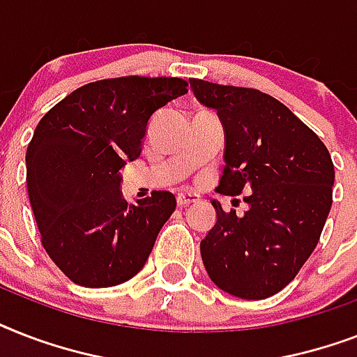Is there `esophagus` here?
Segmentation results:
<instances>
[{
	"mask_svg": "<svg viewBox=\"0 0 357 357\" xmlns=\"http://www.w3.org/2000/svg\"><path fill=\"white\" fill-rule=\"evenodd\" d=\"M198 200H200V196L195 195V192H189V190H181V192H178V196H176V202H178L179 207L189 206V204H196Z\"/></svg>",
	"mask_w": 357,
	"mask_h": 357,
	"instance_id": "esophagus-1",
	"label": "esophagus"
}]
</instances>
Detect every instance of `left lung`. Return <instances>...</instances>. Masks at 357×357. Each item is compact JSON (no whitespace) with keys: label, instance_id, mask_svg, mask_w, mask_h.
Masks as SVG:
<instances>
[{"label":"left lung","instance_id":"left-lung-1","mask_svg":"<svg viewBox=\"0 0 357 357\" xmlns=\"http://www.w3.org/2000/svg\"><path fill=\"white\" fill-rule=\"evenodd\" d=\"M190 91L222 122L224 172L217 190L248 192L243 217L211 202L217 222L200 243L204 266L224 293L268 298L293 282L319 243L335 181L330 151L268 94L202 79H190Z\"/></svg>","mask_w":357,"mask_h":357}]
</instances>
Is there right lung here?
<instances>
[{
    "label": "right lung",
    "mask_w": 357,
    "mask_h": 357,
    "mask_svg": "<svg viewBox=\"0 0 357 357\" xmlns=\"http://www.w3.org/2000/svg\"><path fill=\"white\" fill-rule=\"evenodd\" d=\"M187 94L178 77H116L81 86L38 122L27 146V190L53 263L77 285L114 287L146 265L176 209L168 190L128 204L126 162L151 116Z\"/></svg>",
    "instance_id": "obj_1"
}]
</instances>
